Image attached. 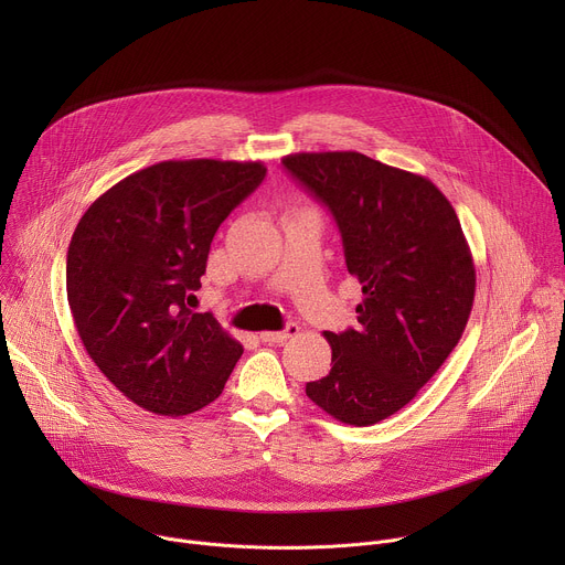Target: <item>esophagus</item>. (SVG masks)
I'll return each instance as SVG.
<instances>
[{"label": "esophagus", "mask_w": 565, "mask_h": 565, "mask_svg": "<svg viewBox=\"0 0 565 565\" xmlns=\"http://www.w3.org/2000/svg\"><path fill=\"white\" fill-rule=\"evenodd\" d=\"M299 333V327L297 324H288L284 331H266L262 333V340L268 342V344H284L286 340L295 338Z\"/></svg>", "instance_id": "esophagus-1"}]
</instances>
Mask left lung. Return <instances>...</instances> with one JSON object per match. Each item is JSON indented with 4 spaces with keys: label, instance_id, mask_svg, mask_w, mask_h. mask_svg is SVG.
I'll return each mask as SVG.
<instances>
[{
    "label": "left lung",
    "instance_id": "left-lung-1",
    "mask_svg": "<svg viewBox=\"0 0 565 565\" xmlns=\"http://www.w3.org/2000/svg\"><path fill=\"white\" fill-rule=\"evenodd\" d=\"M281 163L335 216L364 295L358 331L324 333L333 366L306 395L344 425H375L409 405L462 338L476 292L467 238L427 177L360 151H301Z\"/></svg>",
    "mask_w": 565,
    "mask_h": 565
}]
</instances>
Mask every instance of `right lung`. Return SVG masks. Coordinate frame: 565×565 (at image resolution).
Listing matches in <instances>:
<instances>
[{
  "instance_id": "obj_1",
  "label": "right lung",
  "mask_w": 565,
  "mask_h": 565,
  "mask_svg": "<svg viewBox=\"0 0 565 565\" xmlns=\"http://www.w3.org/2000/svg\"><path fill=\"white\" fill-rule=\"evenodd\" d=\"M262 160H163L100 194L66 255V297L89 358L138 407L188 416L214 402L244 353L201 288L225 216L264 181Z\"/></svg>"
}]
</instances>
